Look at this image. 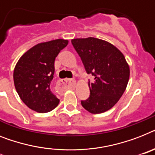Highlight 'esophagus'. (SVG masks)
<instances>
[{
  "instance_id": "obj_1",
  "label": "esophagus",
  "mask_w": 155,
  "mask_h": 155,
  "mask_svg": "<svg viewBox=\"0 0 155 155\" xmlns=\"http://www.w3.org/2000/svg\"><path fill=\"white\" fill-rule=\"evenodd\" d=\"M75 80L74 79H64V80H60L58 81V87L62 88L64 87L67 85H70L71 87H75Z\"/></svg>"
}]
</instances>
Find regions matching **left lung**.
<instances>
[{
	"label": "left lung",
	"instance_id": "1",
	"mask_svg": "<svg viewBox=\"0 0 155 155\" xmlns=\"http://www.w3.org/2000/svg\"><path fill=\"white\" fill-rule=\"evenodd\" d=\"M87 73L94 76L88 82L90 96L81 104L91 114L110 110L125 91L130 68L123 54L107 41L88 37L71 40Z\"/></svg>",
	"mask_w": 155,
	"mask_h": 155
}]
</instances>
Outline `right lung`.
Wrapping results in <instances>:
<instances>
[{"instance_id": "1", "label": "right lung", "mask_w": 155, "mask_h": 155, "mask_svg": "<svg viewBox=\"0 0 155 155\" xmlns=\"http://www.w3.org/2000/svg\"><path fill=\"white\" fill-rule=\"evenodd\" d=\"M68 44V41L63 39L38 44L28 50L16 64L13 80L16 91L25 105L36 112H49L60 103L50 84L56 57Z\"/></svg>"}]
</instances>
